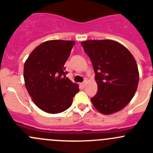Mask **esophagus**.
I'll use <instances>...</instances> for the list:
<instances>
[{"mask_svg": "<svg viewBox=\"0 0 153 153\" xmlns=\"http://www.w3.org/2000/svg\"><path fill=\"white\" fill-rule=\"evenodd\" d=\"M81 86L85 87V85H86V81H84V82H82V83H81Z\"/></svg>", "mask_w": 153, "mask_h": 153, "instance_id": "obj_1", "label": "esophagus"}]
</instances>
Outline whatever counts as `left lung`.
Wrapping results in <instances>:
<instances>
[{
  "label": "left lung",
  "mask_w": 153,
  "mask_h": 153,
  "mask_svg": "<svg viewBox=\"0 0 153 153\" xmlns=\"http://www.w3.org/2000/svg\"><path fill=\"white\" fill-rule=\"evenodd\" d=\"M92 62L97 93L91 102L100 112L115 113L130 102L137 88L139 72L130 51L112 40L81 42Z\"/></svg>",
  "instance_id": "obj_1"
}]
</instances>
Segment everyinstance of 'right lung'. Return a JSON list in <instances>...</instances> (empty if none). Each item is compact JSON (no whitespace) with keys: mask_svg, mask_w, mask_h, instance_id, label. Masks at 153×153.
I'll return each instance as SVG.
<instances>
[{"mask_svg":"<svg viewBox=\"0 0 153 153\" xmlns=\"http://www.w3.org/2000/svg\"><path fill=\"white\" fill-rule=\"evenodd\" d=\"M75 42L53 40L37 47L24 65L25 85L35 105L48 113L64 112L72 105L78 86L66 78L64 66Z\"/></svg>","mask_w":153,"mask_h":153,"instance_id":"add662e5","label":"right lung"}]
</instances>
